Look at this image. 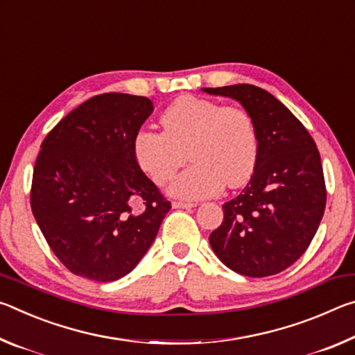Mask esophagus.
<instances>
[{
    "instance_id": "esophagus-1",
    "label": "esophagus",
    "mask_w": 355,
    "mask_h": 355,
    "mask_svg": "<svg viewBox=\"0 0 355 355\" xmlns=\"http://www.w3.org/2000/svg\"><path fill=\"white\" fill-rule=\"evenodd\" d=\"M172 207L173 208H194L197 207V203L194 202H172Z\"/></svg>"
}]
</instances>
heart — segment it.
<instances>
[{
    "instance_id": "obj_1",
    "label": "heart",
    "mask_w": 355,
    "mask_h": 355,
    "mask_svg": "<svg viewBox=\"0 0 355 355\" xmlns=\"http://www.w3.org/2000/svg\"><path fill=\"white\" fill-rule=\"evenodd\" d=\"M163 133L137 131V166L158 186L175 177L186 156L191 166L171 186L182 199H205L249 182L258 159V135L250 114L238 106L183 95L159 117Z\"/></svg>"
}]
</instances>
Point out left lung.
Masks as SVG:
<instances>
[{
	"instance_id": "left-lung-1",
	"label": "left lung",
	"mask_w": 355,
	"mask_h": 355,
	"mask_svg": "<svg viewBox=\"0 0 355 355\" xmlns=\"http://www.w3.org/2000/svg\"><path fill=\"white\" fill-rule=\"evenodd\" d=\"M238 100L254 120L258 159L249 184L225 202L209 235L219 260L248 277L285 271L313 239L326 208V182L313 137L269 92L252 84L205 87Z\"/></svg>"
}]
</instances>
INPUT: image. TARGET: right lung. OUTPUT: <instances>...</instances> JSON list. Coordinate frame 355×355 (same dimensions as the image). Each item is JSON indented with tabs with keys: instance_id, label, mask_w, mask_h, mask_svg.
Segmentation results:
<instances>
[{
	"instance_id": "add662e5",
	"label": "right lung",
	"mask_w": 355,
	"mask_h": 355,
	"mask_svg": "<svg viewBox=\"0 0 355 355\" xmlns=\"http://www.w3.org/2000/svg\"><path fill=\"white\" fill-rule=\"evenodd\" d=\"M152 100L110 92L69 112L42 142L31 209L70 272L114 282L152 245L171 202L137 166L133 139Z\"/></svg>"
}]
</instances>
